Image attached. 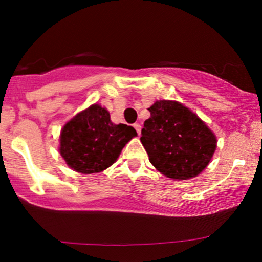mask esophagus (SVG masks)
<instances>
[{
  "instance_id": "obj_1",
  "label": "esophagus",
  "mask_w": 262,
  "mask_h": 262,
  "mask_svg": "<svg viewBox=\"0 0 262 262\" xmlns=\"http://www.w3.org/2000/svg\"><path fill=\"white\" fill-rule=\"evenodd\" d=\"M134 127L136 128V131H137V134L140 135L141 134V124H138V122H136V124H134Z\"/></svg>"
}]
</instances>
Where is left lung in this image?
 Returning <instances> with one entry per match:
<instances>
[{
  "label": "left lung",
  "instance_id": "obj_1",
  "mask_svg": "<svg viewBox=\"0 0 262 262\" xmlns=\"http://www.w3.org/2000/svg\"><path fill=\"white\" fill-rule=\"evenodd\" d=\"M141 142L149 161L164 176L189 180L198 176L216 150L215 134L189 108L160 99L148 108Z\"/></svg>",
  "mask_w": 262,
  "mask_h": 262
}]
</instances>
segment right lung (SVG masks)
<instances>
[{
  "mask_svg": "<svg viewBox=\"0 0 262 262\" xmlns=\"http://www.w3.org/2000/svg\"><path fill=\"white\" fill-rule=\"evenodd\" d=\"M136 136L132 126L114 124L104 106L95 103L63 126L59 153L76 172H102L118 160L122 148Z\"/></svg>",
  "mask_w": 262,
  "mask_h": 262,
  "instance_id": "add662e5",
  "label": "right lung"
}]
</instances>
